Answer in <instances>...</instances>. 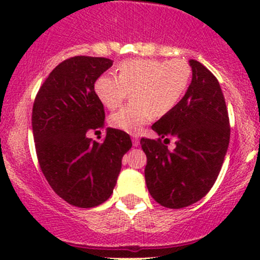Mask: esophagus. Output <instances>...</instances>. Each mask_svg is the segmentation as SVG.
Wrapping results in <instances>:
<instances>
[{"label":"esophagus","mask_w":260,"mask_h":260,"mask_svg":"<svg viewBox=\"0 0 260 260\" xmlns=\"http://www.w3.org/2000/svg\"><path fill=\"white\" fill-rule=\"evenodd\" d=\"M132 143L135 147H137L138 145H140V138H138L137 135H132Z\"/></svg>","instance_id":"obj_1"}]
</instances>
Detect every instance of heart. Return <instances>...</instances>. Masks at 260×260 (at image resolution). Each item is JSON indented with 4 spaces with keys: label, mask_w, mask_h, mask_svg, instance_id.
<instances>
[{
    "label": "heart",
    "mask_w": 260,
    "mask_h": 260,
    "mask_svg": "<svg viewBox=\"0 0 260 260\" xmlns=\"http://www.w3.org/2000/svg\"><path fill=\"white\" fill-rule=\"evenodd\" d=\"M118 77L103 74L94 84L99 101L114 109L132 94V101L111 115V124L137 132L153 117H164L179 104L187 89L191 68L180 59H131L118 65Z\"/></svg>",
    "instance_id": "obj_1"
}]
</instances>
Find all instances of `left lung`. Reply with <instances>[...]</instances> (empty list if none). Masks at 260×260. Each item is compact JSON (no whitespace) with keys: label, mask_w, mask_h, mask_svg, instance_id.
I'll return each instance as SVG.
<instances>
[{"label":"left lung","mask_w":260,"mask_h":260,"mask_svg":"<svg viewBox=\"0 0 260 260\" xmlns=\"http://www.w3.org/2000/svg\"><path fill=\"white\" fill-rule=\"evenodd\" d=\"M188 62L192 80L187 91L152 125L159 138L141 140L147 156V188L159 205L170 209L192 205L210 191L230 140L229 115L219 81L201 62ZM170 138L177 145L174 151L166 146Z\"/></svg>","instance_id":"left-lung-1"}]
</instances>
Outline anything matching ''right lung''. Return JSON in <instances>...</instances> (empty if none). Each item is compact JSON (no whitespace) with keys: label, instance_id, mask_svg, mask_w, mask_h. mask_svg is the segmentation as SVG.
<instances>
[{"label":"right lung","instance_id":"1","mask_svg":"<svg viewBox=\"0 0 260 260\" xmlns=\"http://www.w3.org/2000/svg\"><path fill=\"white\" fill-rule=\"evenodd\" d=\"M113 65L107 57L74 56L60 62L39 89L32 132L40 169L68 204L88 209L113 192L122 158L132 147L128 133L107 128L102 143L86 137L104 127V107L94 83Z\"/></svg>","mask_w":260,"mask_h":260}]
</instances>
